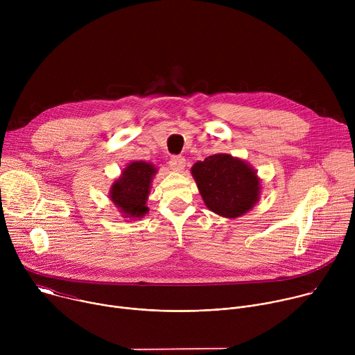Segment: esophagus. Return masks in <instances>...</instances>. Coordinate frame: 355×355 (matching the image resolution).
Wrapping results in <instances>:
<instances>
[{
    "label": "esophagus",
    "instance_id": "34e87169",
    "mask_svg": "<svg viewBox=\"0 0 355 355\" xmlns=\"http://www.w3.org/2000/svg\"><path fill=\"white\" fill-rule=\"evenodd\" d=\"M170 166L175 171H182L185 167V159L182 156H173L170 159Z\"/></svg>",
    "mask_w": 355,
    "mask_h": 355
}]
</instances>
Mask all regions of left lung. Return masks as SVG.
I'll use <instances>...</instances> for the list:
<instances>
[{"instance_id":"8db88e82","label":"left lung","mask_w":355,"mask_h":355,"mask_svg":"<svg viewBox=\"0 0 355 355\" xmlns=\"http://www.w3.org/2000/svg\"><path fill=\"white\" fill-rule=\"evenodd\" d=\"M205 205L225 218H239L259 200L260 181L252 168L230 155H214L192 167Z\"/></svg>"}]
</instances>
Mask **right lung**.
Listing matches in <instances>:
<instances>
[{"instance_id": "add662e5", "label": "right lung", "mask_w": 355, "mask_h": 355, "mask_svg": "<svg viewBox=\"0 0 355 355\" xmlns=\"http://www.w3.org/2000/svg\"><path fill=\"white\" fill-rule=\"evenodd\" d=\"M156 168L144 162H133L129 164L122 177L115 181L111 189V199L114 204L129 218H139L147 214L146 200L148 188Z\"/></svg>"}]
</instances>
